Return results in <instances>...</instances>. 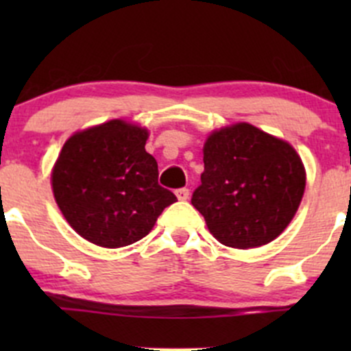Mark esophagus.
Segmentation results:
<instances>
[{
	"label": "esophagus",
	"mask_w": 351,
	"mask_h": 351,
	"mask_svg": "<svg viewBox=\"0 0 351 351\" xmlns=\"http://www.w3.org/2000/svg\"><path fill=\"white\" fill-rule=\"evenodd\" d=\"M175 193H176V197H178V200H186L190 195V190L189 189H178Z\"/></svg>",
	"instance_id": "esophagus-1"
}]
</instances>
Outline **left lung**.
I'll return each mask as SVG.
<instances>
[{"label":"left lung","mask_w":351,"mask_h":351,"mask_svg":"<svg viewBox=\"0 0 351 351\" xmlns=\"http://www.w3.org/2000/svg\"><path fill=\"white\" fill-rule=\"evenodd\" d=\"M204 168L192 205L214 238L231 247L274 241L295 215L306 189L295 149L250 123L210 134Z\"/></svg>","instance_id":"8db88e82"}]
</instances>
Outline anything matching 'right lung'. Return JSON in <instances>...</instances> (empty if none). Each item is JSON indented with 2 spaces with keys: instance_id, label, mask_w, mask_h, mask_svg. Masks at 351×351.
Segmentation results:
<instances>
[{
  "instance_id": "1",
  "label": "right lung",
  "mask_w": 351,
  "mask_h": 351,
  "mask_svg": "<svg viewBox=\"0 0 351 351\" xmlns=\"http://www.w3.org/2000/svg\"><path fill=\"white\" fill-rule=\"evenodd\" d=\"M146 141V129L123 120L66 141L52 171V190L71 228L90 243L120 247L139 241L176 202L158 183V162L144 149Z\"/></svg>"
}]
</instances>
